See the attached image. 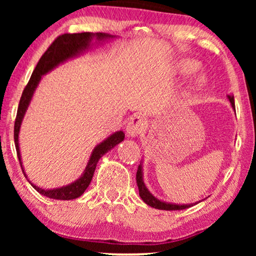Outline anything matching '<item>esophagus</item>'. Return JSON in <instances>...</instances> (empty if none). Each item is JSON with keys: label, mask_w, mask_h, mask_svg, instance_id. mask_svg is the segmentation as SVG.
Masks as SVG:
<instances>
[{"label": "esophagus", "mask_w": 256, "mask_h": 256, "mask_svg": "<svg viewBox=\"0 0 256 256\" xmlns=\"http://www.w3.org/2000/svg\"><path fill=\"white\" fill-rule=\"evenodd\" d=\"M144 128H146L144 118L140 116V115H134V116L130 118V120L128 121L126 132H127L128 136H130V138H135V136H138L140 132L144 130Z\"/></svg>", "instance_id": "34e87169"}]
</instances>
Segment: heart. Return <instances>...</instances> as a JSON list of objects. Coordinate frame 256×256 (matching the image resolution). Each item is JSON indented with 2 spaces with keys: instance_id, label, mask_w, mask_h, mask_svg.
Here are the masks:
<instances>
[{
  "instance_id": "obj_1",
  "label": "heart",
  "mask_w": 256,
  "mask_h": 256,
  "mask_svg": "<svg viewBox=\"0 0 256 256\" xmlns=\"http://www.w3.org/2000/svg\"><path fill=\"white\" fill-rule=\"evenodd\" d=\"M198 68H199V62L190 58L180 59V60L174 62V72L178 73V74L188 76L194 73V76H191V79L188 80L186 84V90H194L200 88V87L204 86V84L206 82L204 73L198 72L197 71Z\"/></svg>"
}]
</instances>
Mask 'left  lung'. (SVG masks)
<instances>
[{
	"label": "left lung",
	"mask_w": 256,
	"mask_h": 256,
	"mask_svg": "<svg viewBox=\"0 0 256 256\" xmlns=\"http://www.w3.org/2000/svg\"><path fill=\"white\" fill-rule=\"evenodd\" d=\"M230 102V106L234 110H236V104H234V96L232 94H230V96H227ZM143 162L141 160V163H140V166L138 168V172H136V183H138V194H140V197L142 198V200L146 202V205L152 206L154 208H158V210H164V211H177V210H184V208H191V206H194L197 204V202H194V204H172V202H166L164 200H160V199L156 198L155 196L152 194H150V191L146 188V186L144 185V180H143Z\"/></svg>",
	"instance_id": "8db88e82"
}]
</instances>
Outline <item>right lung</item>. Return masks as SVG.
<instances>
[{
	"label": "right lung",
	"instance_id": "1",
	"mask_svg": "<svg viewBox=\"0 0 256 256\" xmlns=\"http://www.w3.org/2000/svg\"><path fill=\"white\" fill-rule=\"evenodd\" d=\"M118 38V36H113V34H104V32H82V34H64L62 36H59L54 43L50 45V48L45 51V54L42 56V58L38 62L36 68L34 70L32 76L28 82V85L24 88L22 96H20L18 110H17L16 115V121H15V129H14V140H15V146H16V152L17 157L22 166V170L24 172V176L28 178L24 171L23 163H22V156H20V143H18V135H20V129L22 126L24 115H26L28 107L32 100L34 93L36 90L37 86L40 85L42 76L46 74V73L51 72L52 70L57 68L60 64H64L65 62L70 60V59L76 58L80 56L84 52L88 51L92 48L94 45L102 44L104 42H108L110 40ZM94 43L93 44L92 42ZM124 140V132L122 130H118L113 132V134L108 136L107 138H104L102 142H100L99 144L96 146V148L92 150L88 162L78 180L72 182L71 184L65 185V186L57 188H42L37 185H34L29 180L31 186L34 188V190L40 192V194L45 196V197L52 198V199H58V200H71V199H76L82 196L84 192L86 191V188H88L92 180L94 171H96V164L99 162V160L102 157L104 154L110 152L116 146L118 143L122 142Z\"/></svg>",
	"mask_w": 256,
	"mask_h": 256
}]
</instances>
